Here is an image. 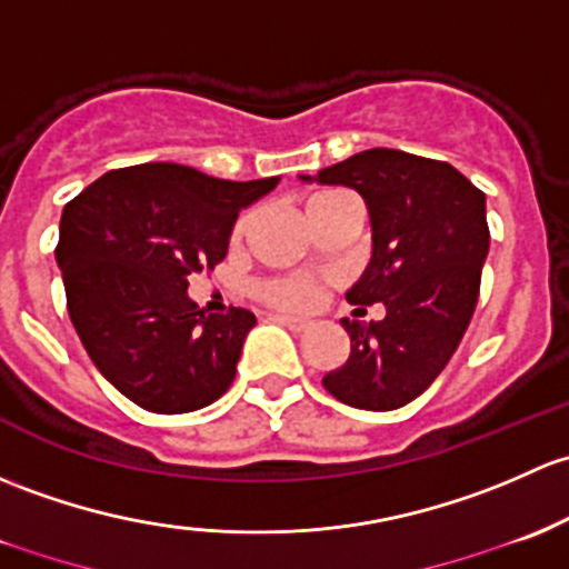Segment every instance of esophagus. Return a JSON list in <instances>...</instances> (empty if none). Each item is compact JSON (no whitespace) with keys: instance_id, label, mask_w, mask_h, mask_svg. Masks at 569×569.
Segmentation results:
<instances>
[{"instance_id":"34e87169","label":"esophagus","mask_w":569,"mask_h":569,"mask_svg":"<svg viewBox=\"0 0 569 569\" xmlns=\"http://www.w3.org/2000/svg\"><path fill=\"white\" fill-rule=\"evenodd\" d=\"M274 321H278V325H283V327H289V330H295V332H302L305 327L310 325L308 319H300V316H286V313H274L272 316Z\"/></svg>"}]
</instances>
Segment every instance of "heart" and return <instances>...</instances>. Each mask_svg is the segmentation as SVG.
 Returning a JSON list of instances; mask_svg holds the SVG:
<instances>
[{"label":"heart","instance_id":"heart-1","mask_svg":"<svg viewBox=\"0 0 569 569\" xmlns=\"http://www.w3.org/2000/svg\"><path fill=\"white\" fill-rule=\"evenodd\" d=\"M346 199H355V196L346 193V190H316V193H310L308 201H305V214H308V218L310 214H319ZM248 223L250 212H244L234 223V229H231V239L242 237L244 231H248ZM253 295L259 297V300H264L267 305H272V308L302 310L313 305L316 295H319V283H316V278H310V274H283V278H267L261 280V283H256Z\"/></svg>","mask_w":569,"mask_h":569}]
</instances>
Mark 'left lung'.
<instances>
[{
    "mask_svg": "<svg viewBox=\"0 0 569 569\" xmlns=\"http://www.w3.org/2000/svg\"><path fill=\"white\" fill-rule=\"evenodd\" d=\"M316 179L355 188L368 204L373 259L346 300L362 316L373 302L387 310L381 321L340 319L349 360L321 385L355 409H400L447 368L475 316L490 244L486 193L445 160L385 147Z\"/></svg>",
    "mask_w": 569,
    "mask_h": 569,
    "instance_id": "obj_1",
    "label": "left lung"
}]
</instances>
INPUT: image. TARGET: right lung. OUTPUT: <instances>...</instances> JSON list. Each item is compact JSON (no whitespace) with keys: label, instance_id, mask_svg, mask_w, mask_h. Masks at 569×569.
Here are the masks:
<instances>
[{"label":"right lung","instance_id":"right-lung-1","mask_svg":"<svg viewBox=\"0 0 569 569\" xmlns=\"http://www.w3.org/2000/svg\"><path fill=\"white\" fill-rule=\"evenodd\" d=\"M274 184L143 163L109 171L64 204L57 264L70 321L94 368L136 406L184 415L231 387L256 316L204 313L188 278L226 259L239 209Z\"/></svg>","mask_w":569,"mask_h":569}]
</instances>
